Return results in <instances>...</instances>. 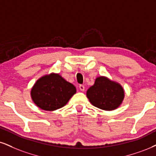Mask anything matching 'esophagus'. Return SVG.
Returning a JSON list of instances; mask_svg holds the SVG:
<instances>
[{"mask_svg":"<svg viewBox=\"0 0 156 156\" xmlns=\"http://www.w3.org/2000/svg\"><path fill=\"white\" fill-rule=\"evenodd\" d=\"M79 87H80V90H81V91L84 92V86L82 85V84H80V86H79Z\"/></svg>","mask_w":156,"mask_h":156,"instance_id":"34e87169","label":"esophagus"}]
</instances>
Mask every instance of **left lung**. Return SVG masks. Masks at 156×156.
<instances>
[{"instance_id":"obj_1","label":"left lung","mask_w":156,"mask_h":156,"mask_svg":"<svg viewBox=\"0 0 156 156\" xmlns=\"http://www.w3.org/2000/svg\"><path fill=\"white\" fill-rule=\"evenodd\" d=\"M86 95L94 106L104 111H113L122 105L125 93L119 82L100 76L95 79V83L87 90Z\"/></svg>"}]
</instances>
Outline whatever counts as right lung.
<instances>
[{"instance_id": "1", "label": "right lung", "mask_w": 156, "mask_h": 156, "mask_svg": "<svg viewBox=\"0 0 156 156\" xmlns=\"http://www.w3.org/2000/svg\"><path fill=\"white\" fill-rule=\"evenodd\" d=\"M74 84L57 73L43 75L32 87L30 95L33 103L44 111H53L66 105L75 93Z\"/></svg>"}]
</instances>
